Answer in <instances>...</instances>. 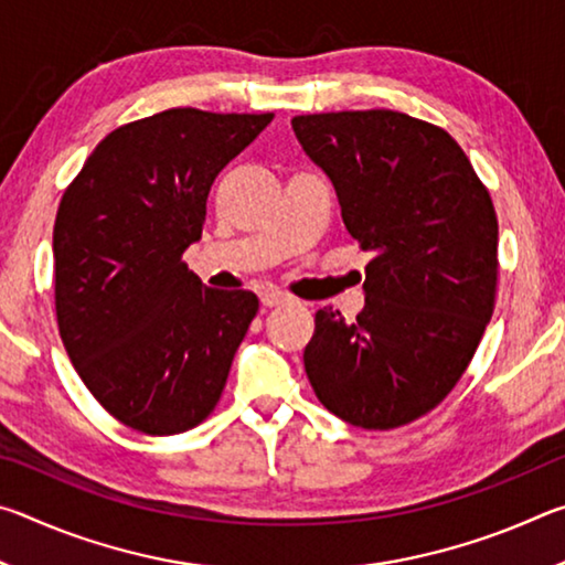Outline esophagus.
Segmentation results:
<instances>
[{
  "mask_svg": "<svg viewBox=\"0 0 565 565\" xmlns=\"http://www.w3.org/2000/svg\"><path fill=\"white\" fill-rule=\"evenodd\" d=\"M294 299L291 296H286V294H281V291H276V289H266V291H262V303L264 306H284V303H291Z\"/></svg>",
  "mask_w": 565,
  "mask_h": 565,
  "instance_id": "34e87169",
  "label": "esophagus"
}]
</instances>
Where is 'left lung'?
I'll list each match as a JSON object with an SVG mask.
<instances>
[{"label": "left lung", "mask_w": 565, "mask_h": 565, "mask_svg": "<svg viewBox=\"0 0 565 565\" xmlns=\"http://www.w3.org/2000/svg\"><path fill=\"white\" fill-rule=\"evenodd\" d=\"M291 127L337 189L349 234L374 252L356 321L317 311L306 376L351 426H406L451 394L491 321V194L451 134L404 111L301 114Z\"/></svg>", "instance_id": "obj_1"}]
</instances>
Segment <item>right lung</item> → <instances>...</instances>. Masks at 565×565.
<instances>
[{"instance_id": "1", "label": "right lung", "mask_w": 565, "mask_h": 565, "mask_svg": "<svg viewBox=\"0 0 565 565\" xmlns=\"http://www.w3.org/2000/svg\"><path fill=\"white\" fill-rule=\"evenodd\" d=\"M274 114L167 109L104 137L54 222L60 337L92 396L147 436L189 431L216 408L259 311L181 259L202 238L206 196Z\"/></svg>"}]
</instances>
